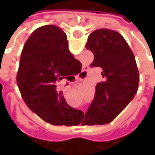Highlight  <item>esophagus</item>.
I'll list each match as a JSON object with an SVG mask.
<instances>
[{"label":"esophagus","instance_id":"obj_1","mask_svg":"<svg viewBox=\"0 0 155 155\" xmlns=\"http://www.w3.org/2000/svg\"><path fill=\"white\" fill-rule=\"evenodd\" d=\"M88 70L85 68V69H84V71H82V74H84V75H86V74H88Z\"/></svg>","mask_w":155,"mask_h":155}]
</instances>
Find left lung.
Masks as SVG:
<instances>
[{
    "mask_svg": "<svg viewBox=\"0 0 155 155\" xmlns=\"http://www.w3.org/2000/svg\"><path fill=\"white\" fill-rule=\"evenodd\" d=\"M86 49L93 52L91 67H101L104 81L96 84L94 101L82 124L110 123L133 100L140 74L129 45L119 32L99 29L89 35Z\"/></svg>",
    "mask_w": 155,
    "mask_h": 155,
    "instance_id": "8db88e82",
    "label": "left lung"
}]
</instances>
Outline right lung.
Wrapping results in <instances>:
<instances>
[{"label":"right lung","mask_w":155,"mask_h":155,"mask_svg":"<svg viewBox=\"0 0 155 155\" xmlns=\"http://www.w3.org/2000/svg\"><path fill=\"white\" fill-rule=\"evenodd\" d=\"M78 60L69 51L67 36L56 25H43L30 35L21 54L16 82L30 110L53 125H77L84 113L66 103L61 81L74 80Z\"/></svg>","instance_id":"1"}]
</instances>
